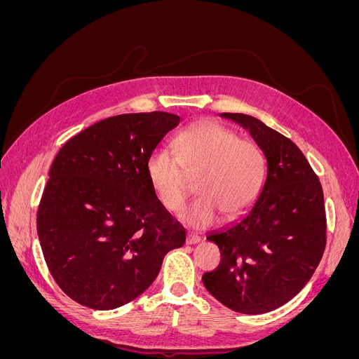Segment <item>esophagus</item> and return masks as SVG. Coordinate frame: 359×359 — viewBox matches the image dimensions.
<instances>
[{
	"label": "esophagus",
	"instance_id": "1",
	"mask_svg": "<svg viewBox=\"0 0 359 359\" xmlns=\"http://www.w3.org/2000/svg\"><path fill=\"white\" fill-rule=\"evenodd\" d=\"M186 243H187V244H198V243H201V236L194 235V233H187Z\"/></svg>",
	"mask_w": 359,
	"mask_h": 359
}]
</instances>
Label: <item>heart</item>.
<instances>
[{"label":"heart","instance_id":"b5f03b06","mask_svg":"<svg viewBox=\"0 0 359 359\" xmlns=\"http://www.w3.org/2000/svg\"><path fill=\"white\" fill-rule=\"evenodd\" d=\"M264 156L252 140L240 139L227 127L202 121L172 140V156L154 151L147 160V177L157 199L169 211L180 210L186 199L187 177L198 175L199 194L181 220L206 227L220 214L235 219L256 199L264 180Z\"/></svg>","mask_w":359,"mask_h":359}]
</instances>
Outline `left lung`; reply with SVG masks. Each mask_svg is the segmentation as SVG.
<instances>
[{
    "label": "left lung",
    "instance_id": "1",
    "mask_svg": "<svg viewBox=\"0 0 359 359\" xmlns=\"http://www.w3.org/2000/svg\"><path fill=\"white\" fill-rule=\"evenodd\" d=\"M220 116L252 135L266 160V173L245 214L206 236L219 245L222 262L202 281L223 306L262 314L295 297L320 262L327 243L323 191L290 139L255 116Z\"/></svg>",
    "mask_w": 359,
    "mask_h": 359
}]
</instances>
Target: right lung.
<instances>
[{"mask_svg":"<svg viewBox=\"0 0 359 359\" xmlns=\"http://www.w3.org/2000/svg\"><path fill=\"white\" fill-rule=\"evenodd\" d=\"M180 121L157 111L106 118L53 160L37 235L52 277L82 306L114 310L137 298L186 243L147 177L148 157Z\"/></svg>","mask_w":359,"mask_h":359,"instance_id":"right-lung-1","label":"right lung"}]
</instances>
